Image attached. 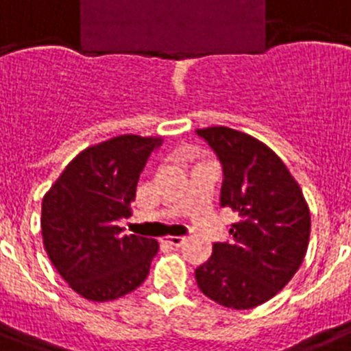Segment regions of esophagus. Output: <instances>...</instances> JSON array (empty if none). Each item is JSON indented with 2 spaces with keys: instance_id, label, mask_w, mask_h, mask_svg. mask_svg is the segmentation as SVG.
Segmentation results:
<instances>
[{
  "instance_id": "obj_1",
  "label": "esophagus",
  "mask_w": 351,
  "mask_h": 351,
  "mask_svg": "<svg viewBox=\"0 0 351 351\" xmlns=\"http://www.w3.org/2000/svg\"><path fill=\"white\" fill-rule=\"evenodd\" d=\"M164 242L169 245H175V247H180V245L186 242V239H184V237H165Z\"/></svg>"
}]
</instances>
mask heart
Masks as SVG:
<instances>
[{
	"mask_svg": "<svg viewBox=\"0 0 351 351\" xmlns=\"http://www.w3.org/2000/svg\"><path fill=\"white\" fill-rule=\"evenodd\" d=\"M198 162H202V160H198ZM198 162H197V164H198Z\"/></svg>",
	"mask_w": 351,
	"mask_h": 351,
	"instance_id": "obj_1",
	"label": "heart"
}]
</instances>
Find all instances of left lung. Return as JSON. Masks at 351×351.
Listing matches in <instances>:
<instances>
[{"mask_svg":"<svg viewBox=\"0 0 351 351\" xmlns=\"http://www.w3.org/2000/svg\"><path fill=\"white\" fill-rule=\"evenodd\" d=\"M197 134L219 156L220 206L239 215L231 242L195 269L200 291L231 310H250L280 291L300 267L310 242V208L284 162L261 140L230 127Z\"/></svg>","mask_w":351,"mask_h":351,"instance_id":"8db88e82","label":"left lung"}]
</instances>
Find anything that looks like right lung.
<instances>
[{"label":"right lung","mask_w":351,"mask_h":351,"mask_svg":"<svg viewBox=\"0 0 351 351\" xmlns=\"http://www.w3.org/2000/svg\"><path fill=\"white\" fill-rule=\"evenodd\" d=\"M160 136L120 134L84 149L41 202V237L52 266L84 299H120L149 275L158 242L121 234L131 202Z\"/></svg>","instance_id":"obj_1"}]
</instances>
